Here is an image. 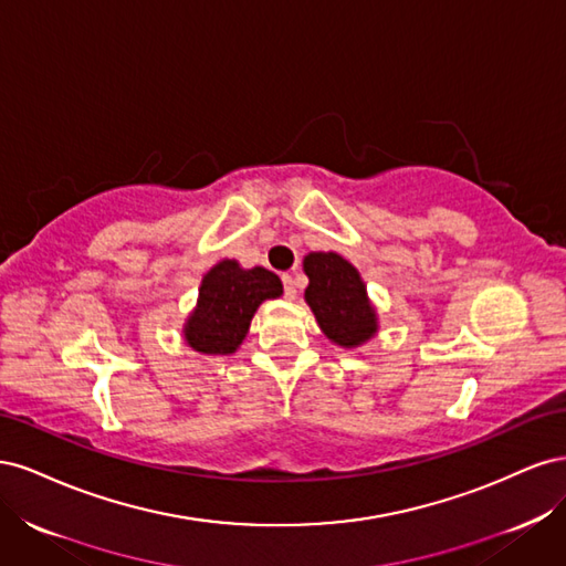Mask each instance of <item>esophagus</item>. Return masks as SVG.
Wrapping results in <instances>:
<instances>
[{"instance_id":"obj_1","label":"esophagus","mask_w":566,"mask_h":566,"mask_svg":"<svg viewBox=\"0 0 566 566\" xmlns=\"http://www.w3.org/2000/svg\"><path fill=\"white\" fill-rule=\"evenodd\" d=\"M283 290H285V297L287 300H295L297 297V285H295V279L290 276V273H283Z\"/></svg>"}]
</instances>
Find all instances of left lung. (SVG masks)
Returning <instances> with one entry per match:
<instances>
[{"label": "left lung", "instance_id": "8db88e82", "mask_svg": "<svg viewBox=\"0 0 566 566\" xmlns=\"http://www.w3.org/2000/svg\"><path fill=\"white\" fill-rule=\"evenodd\" d=\"M310 285L304 300L331 342L358 347L378 333V314L368 300L361 273L337 252H310L304 256Z\"/></svg>", "mask_w": 566, "mask_h": 566}]
</instances>
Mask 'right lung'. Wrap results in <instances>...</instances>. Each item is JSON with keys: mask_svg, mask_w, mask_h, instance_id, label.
<instances>
[{"mask_svg": "<svg viewBox=\"0 0 566 566\" xmlns=\"http://www.w3.org/2000/svg\"><path fill=\"white\" fill-rule=\"evenodd\" d=\"M281 295L283 283L273 271L221 260L202 276L196 310L184 323L186 345L200 354H233L243 345L256 306Z\"/></svg>", "mask_w": 566, "mask_h": 566, "instance_id": "right-lung-1", "label": "right lung"}]
</instances>
